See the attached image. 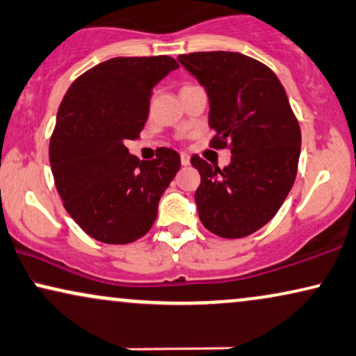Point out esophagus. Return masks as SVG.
<instances>
[{
    "mask_svg": "<svg viewBox=\"0 0 356 356\" xmlns=\"http://www.w3.org/2000/svg\"><path fill=\"white\" fill-rule=\"evenodd\" d=\"M181 165L183 167H188L189 165V156L186 154H181Z\"/></svg>",
    "mask_w": 356,
    "mask_h": 356,
    "instance_id": "1",
    "label": "esophagus"
}]
</instances>
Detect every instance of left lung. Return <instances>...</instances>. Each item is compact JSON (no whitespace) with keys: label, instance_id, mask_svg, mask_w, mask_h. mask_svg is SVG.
Segmentation results:
<instances>
[{"label":"left lung","instance_id":"obj_1","mask_svg":"<svg viewBox=\"0 0 356 356\" xmlns=\"http://www.w3.org/2000/svg\"><path fill=\"white\" fill-rule=\"evenodd\" d=\"M179 63L209 96L212 149H230L227 167L200 155L195 193L200 219L224 238L247 237L268 224L293 188L301 154V129L278 76L238 52H193Z\"/></svg>","mask_w":356,"mask_h":356}]
</instances>
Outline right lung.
Instances as JSON below:
<instances>
[{
    "label": "right lung",
    "instance_id": "1",
    "mask_svg": "<svg viewBox=\"0 0 356 356\" xmlns=\"http://www.w3.org/2000/svg\"><path fill=\"white\" fill-rule=\"evenodd\" d=\"M177 67L168 55L111 58L78 76L63 96L50 167L63 207L99 242L124 245L144 237L181 167L167 147L140 161L124 145L140 136L154 86Z\"/></svg>",
    "mask_w": 356,
    "mask_h": 356
}]
</instances>
